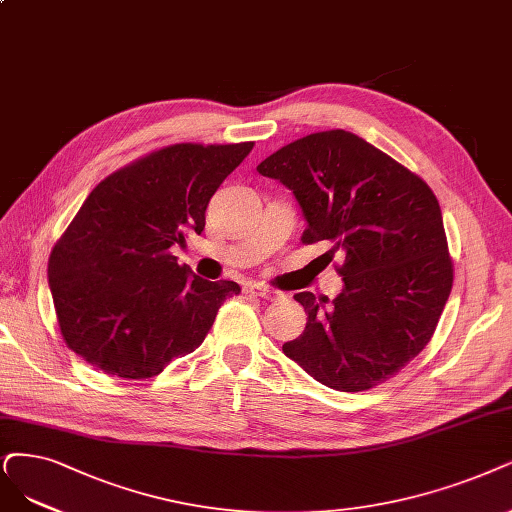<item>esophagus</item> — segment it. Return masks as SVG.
<instances>
[{
    "label": "esophagus",
    "instance_id": "obj_1",
    "mask_svg": "<svg viewBox=\"0 0 512 512\" xmlns=\"http://www.w3.org/2000/svg\"><path fill=\"white\" fill-rule=\"evenodd\" d=\"M244 293L261 297V299H278V297H280L278 291H274V289H270V287L257 285V282H249V285H244Z\"/></svg>",
    "mask_w": 512,
    "mask_h": 512
}]
</instances>
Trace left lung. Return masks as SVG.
Returning <instances> with one entry per match:
<instances>
[{
  "instance_id": "left-lung-1",
  "label": "left lung",
  "mask_w": 512,
  "mask_h": 512,
  "mask_svg": "<svg viewBox=\"0 0 512 512\" xmlns=\"http://www.w3.org/2000/svg\"><path fill=\"white\" fill-rule=\"evenodd\" d=\"M297 198L301 242L329 240L346 255L333 304L297 293L308 323L282 346L316 382L363 392L394 377L437 329L453 263L437 196L428 183L348 130L314 132L259 166Z\"/></svg>"
}]
</instances>
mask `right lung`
<instances>
[{"label": "right lung", "instance_id": "1", "mask_svg": "<svg viewBox=\"0 0 512 512\" xmlns=\"http://www.w3.org/2000/svg\"><path fill=\"white\" fill-rule=\"evenodd\" d=\"M253 145L175 143L92 189L48 259L67 348L107 375L147 380L204 342L240 287L194 276L170 246L202 234L208 202Z\"/></svg>", "mask_w": 512, "mask_h": 512}]
</instances>
